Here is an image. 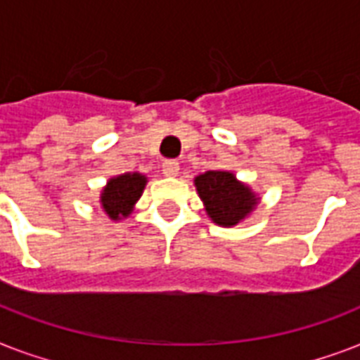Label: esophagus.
<instances>
[{
    "mask_svg": "<svg viewBox=\"0 0 360 360\" xmlns=\"http://www.w3.org/2000/svg\"><path fill=\"white\" fill-rule=\"evenodd\" d=\"M162 172L164 175H168V177H175V175L179 174V162H175V160H166L162 164Z\"/></svg>",
    "mask_w": 360,
    "mask_h": 360,
    "instance_id": "obj_1",
    "label": "esophagus"
}]
</instances>
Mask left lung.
Segmentation results:
<instances>
[{
	"instance_id": "8db88e82",
	"label": "left lung",
	"mask_w": 360,
	"mask_h": 360,
	"mask_svg": "<svg viewBox=\"0 0 360 360\" xmlns=\"http://www.w3.org/2000/svg\"><path fill=\"white\" fill-rule=\"evenodd\" d=\"M196 191L202 198L209 219L214 224L231 228L245 220L254 211L259 198L250 186L237 181L231 172L211 169L194 179Z\"/></svg>"
}]
</instances>
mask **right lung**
I'll use <instances>...</instances> for the list:
<instances>
[{
    "label": "right lung",
    "instance_id": "right-lung-1",
    "mask_svg": "<svg viewBox=\"0 0 360 360\" xmlns=\"http://www.w3.org/2000/svg\"><path fill=\"white\" fill-rule=\"evenodd\" d=\"M146 185L147 177L138 172L112 177L101 192V207L112 220L127 219L132 213L134 203L140 200Z\"/></svg>",
    "mask_w": 360,
    "mask_h": 360
}]
</instances>
